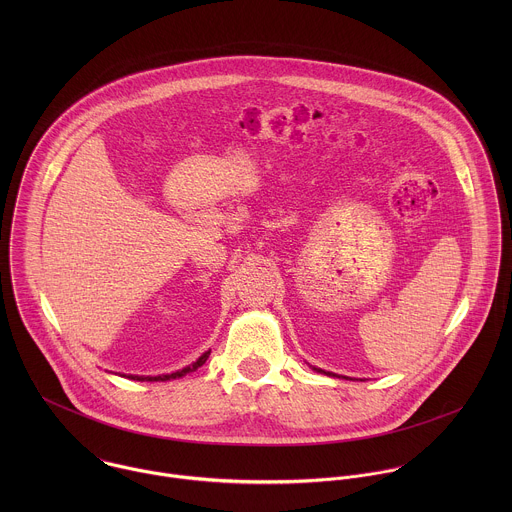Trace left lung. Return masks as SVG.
I'll return each mask as SVG.
<instances>
[{
  "instance_id": "1",
  "label": "left lung",
  "mask_w": 512,
  "mask_h": 512,
  "mask_svg": "<svg viewBox=\"0 0 512 512\" xmlns=\"http://www.w3.org/2000/svg\"><path fill=\"white\" fill-rule=\"evenodd\" d=\"M313 370H317V372H321V374H327V376H337V378H347V376H339V374H335V372H325V370H323V368H315V366H313ZM349 380H351V378H349Z\"/></svg>"
}]
</instances>
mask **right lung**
<instances>
[{
    "label": "right lung",
    "mask_w": 512,
    "mask_h": 512,
    "mask_svg": "<svg viewBox=\"0 0 512 512\" xmlns=\"http://www.w3.org/2000/svg\"><path fill=\"white\" fill-rule=\"evenodd\" d=\"M209 355H211V351H205L195 363H191L189 366H185V368H181V370H175V372H171V374H157V376H140V374H120V376H126V378H130V380H142V382H165V380H175V378H181V376H185V374H189V372H195L199 366L205 365L207 363V359H209Z\"/></svg>",
    "instance_id": "right-lung-1"
}]
</instances>
